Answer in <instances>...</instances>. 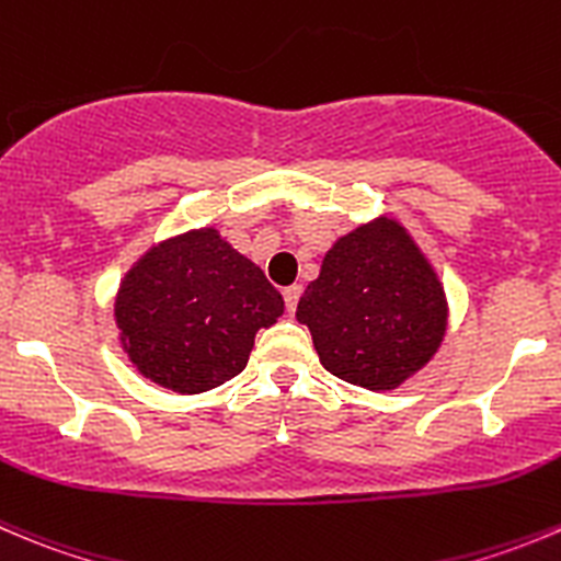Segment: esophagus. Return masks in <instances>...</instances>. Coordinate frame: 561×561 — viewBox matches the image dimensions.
Instances as JSON below:
<instances>
[{"instance_id": "obj_1", "label": "esophagus", "mask_w": 561, "mask_h": 561, "mask_svg": "<svg viewBox=\"0 0 561 561\" xmlns=\"http://www.w3.org/2000/svg\"><path fill=\"white\" fill-rule=\"evenodd\" d=\"M282 296H285V307H287V312H296V307H298V298H301V287L298 285H293V287H285V290H282Z\"/></svg>"}]
</instances>
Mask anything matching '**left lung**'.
Listing matches in <instances>:
<instances>
[{
    "mask_svg": "<svg viewBox=\"0 0 561 561\" xmlns=\"http://www.w3.org/2000/svg\"><path fill=\"white\" fill-rule=\"evenodd\" d=\"M296 320L320 364L369 391H391L442 347L449 301L436 265L397 216L380 214L336 238Z\"/></svg>",
    "mask_w": 561,
    "mask_h": 561,
    "instance_id": "8db88e82",
    "label": "left lung"
}]
</instances>
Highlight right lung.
I'll return each instance as SVG.
<instances>
[{
	"instance_id": "add662e5",
	"label": "right lung",
	"mask_w": 561,
	"mask_h": 561,
	"mask_svg": "<svg viewBox=\"0 0 561 561\" xmlns=\"http://www.w3.org/2000/svg\"><path fill=\"white\" fill-rule=\"evenodd\" d=\"M285 301L257 263L214 225L153 243L114 293L117 340L136 373L178 394H203L236 378L254 334Z\"/></svg>"
}]
</instances>
